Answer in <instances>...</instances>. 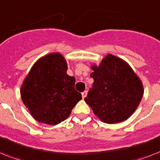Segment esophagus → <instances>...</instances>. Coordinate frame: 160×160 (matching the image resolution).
<instances>
[{"instance_id": "34e87169", "label": "esophagus", "mask_w": 160, "mask_h": 160, "mask_svg": "<svg viewBox=\"0 0 160 160\" xmlns=\"http://www.w3.org/2000/svg\"><path fill=\"white\" fill-rule=\"evenodd\" d=\"M81 94H82V98H84L87 96V91H84Z\"/></svg>"}]
</instances>
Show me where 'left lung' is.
Segmentation results:
<instances>
[{"label": "left lung", "instance_id": "obj_1", "mask_svg": "<svg viewBox=\"0 0 160 160\" xmlns=\"http://www.w3.org/2000/svg\"><path fill=\"white\" fill-rule=\"evenodd\" d=\"M91 69L93 84L85 102L102 122L114 124L128 119L143 97L141 79L127 62L112 54Z\"/></svg>", "mask_w": 160, "mask_h": 160}]
</instances>
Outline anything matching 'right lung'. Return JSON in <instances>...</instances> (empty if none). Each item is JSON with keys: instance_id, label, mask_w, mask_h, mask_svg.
<instances>
[{"instance_id": "add662e5", "label": "right lung", "mask_w": 160, "mask_h": 160, "mask_svg": "<svg viewBox=\"0 0 160 160\" xmlns=\"http://www.w3.org/2000/svg\"><path fill=\"white\" fill-rule=\"evenodd\" d=\"M67 71L64 57L49 53L35 62L24 79L20 88L22 101L38 122L59 124L82 98L75 89L76 79Z\"/></svg>"}]
</instances>
